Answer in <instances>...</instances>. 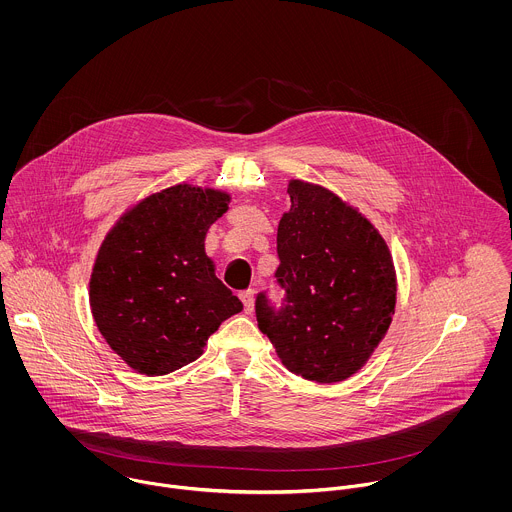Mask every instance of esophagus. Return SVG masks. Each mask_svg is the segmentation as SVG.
Segmentation results:
<instances>
[{
  "instance_id": "esophagus-1",
  "label": "esophagus",
  "mask_w": 512,
  "mask_h": 512,
  "mask_svg": "<svg viewBox=\"0 0 512 512\" xmlns=\"http://www.w3.org/2000/svg\"><path fill=\"white\" fill-rule=\"evenodd\" d=\"M242 305H244V311L246 313H252L254 311V290H246V292L238 293Z\"/></svg>"
}]
</instances>
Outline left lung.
<instances>
[{
  "mask_svg": "<svg viewBox=\"0 0 512 512\" xmlns=\"http://www.w3.org/2000/svg\"><path fill=\"white\" fill-rule=\"evenodd\" d=\"M288 193L274 274L284 303L276 307L258 293V327L293 374L341 382L365 365L390 327L392 256L378 230L335 193L299 179Z\"/></svg>",
  "mask_w": 512,
  "mask_h": 512,
  "instance_id": "left-lung-1",
  "label": "left lung"
}]
</instances>
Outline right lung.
<instances>
[{"mask_svg": "<svg viewBox=\"0 0 512 512\" xmlns=\"http://www.w3.org/2000/svg\"><path fill=\"white\" fill-rule=\"evenodd\" d=\"M230 195L175 185L149 195L106 234L90 276L98 331L126 365L169 374L201 357L220 323L242 311L205 252Z\"/></svg>", "mask_w": 512, "mask_h": 512, "instance_id": "add662e5", "label": "right lung"}]
</instances>
